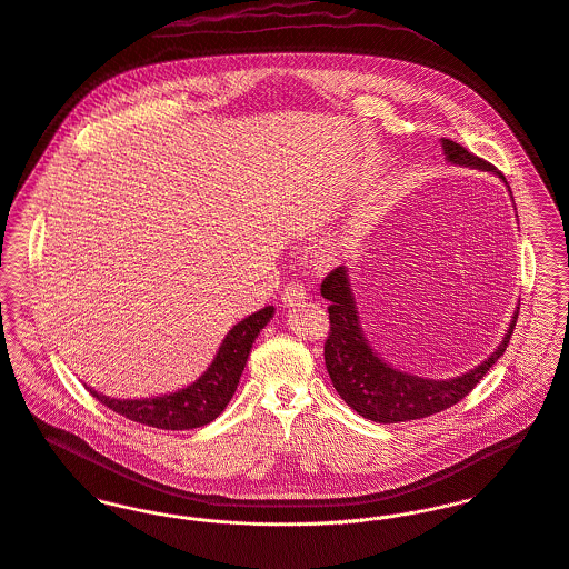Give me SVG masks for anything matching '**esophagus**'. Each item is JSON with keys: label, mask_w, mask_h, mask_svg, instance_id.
Listing matches in <instances>:
<instances>
[{"label": "esophagus", "mask_w": 569, "mask_h": 569, "mask_svg": "<svg viewBox=\"0 0 569 569\" xmlns=\"http://www.w3.org/2000/svg\"><path fill=\"white\" fill-rule=\"evenodd\" d=\"M283 303L286 306H295V303H301V301H306L308 299V292H306V288H303V283H299V281H290V283H286V288H283Z\"/></svg>", "instance_id": "1"}]
</instances>
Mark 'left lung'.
I'll return each instance as SVG.
<instances>
[{"label": "left lung", "mask_w": 569, "mask_h": 569, "mask_svg": "<svg viewBox=\"0 0 569 569\" xmlns=\"http://www.w3.org/2000/svg\"><path fill=\"white\" fill-rule=\"evenodd\" d=\"M442 149L451 164L492 171L506 182V178L495 171L490 162L477 158L451 138H442ZM321 295L330 301V337L326 341V367L332 385L358 416L382 425L420 420L440 413L466 398L475 389V385L488 373V369L503 356L519 317L517 308L510 328L503 335V341L497 345V349L483 362L461 376L436 380L400 371L385 362L371 349L360 328L349 272L345 266H339L323 279Z\"/></svg>", "instance_id": "left-lung-1"}]
</instances>
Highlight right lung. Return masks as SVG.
Segmentation results:
<instances>
[{
	"instance_id": "right-lung-1",
	"label": "right lung",
	"mask_w": 569,
	"mask_h": 569,
	"mask_svg": "<svg viewBox=\"0 0 569 569\" xmlns=\"http://www.w3.org/2000/svg\"><path fill=\"white\" fill-rule=\"evenodd\" d=\"M272 315L274 308L266 306L259 312L232 326L209 369L196 382L187 385L184 389H178L176 393L140 400H120L103 396L90 387L88 389L99 402H103L116 413L147 427L164 431H187L204 427L227 409L237 389L239 376L246 367L250 347L259 337V332L270 323Z\"/></svg>"
}]
</instances>
